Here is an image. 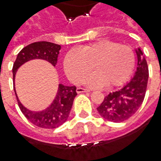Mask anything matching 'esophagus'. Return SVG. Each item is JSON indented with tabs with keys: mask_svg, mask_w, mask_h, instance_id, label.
Here are the masks:
<instances>
[{
	"mask_svg": "<svg viewBox=\"0 0 161 161\" xmlns=\"http://www.w3.org/2000/svg\"><path fill=\"white\" fill-rule=\"evenodd\" d=\"M90 92V90H88V89L81 88V87H79V88L77 89V93H84V92Z\"/></svg>",
	"mask_w": 161,
	"mask_h": 161,
	"instance_id": "1",
	"label": "esophagus"
}]
</instances>
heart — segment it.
Instances as JSON below:
<instances>
[{"label":"heart","instance_id":"obj_1","mask_svg":"<svg viewBox=\"0 0 161 161\" xmlns=\"http://www.w3.org/2000/svg\"><path fill=\"white\" fill-rule=\"evenodd\" d=\"M64 69L75 84H81L92 65L95 72L85 80L91 87H114L124 84L133 71L135 54L131 47L111 40H99L79 49H71L64 57Z\"/></svg>","mask_w":161,"mask_h":161}]
</instances>
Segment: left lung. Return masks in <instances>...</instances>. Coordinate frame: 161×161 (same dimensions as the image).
Instances as JSON below:
<instances>
[{
    "label": "left lung",
    "instance_id": "obj_1",
    "mask_svg": "<svg viewBox=\"0 0 161 161\" xmlns=\"http://www.w3.org/2000/svg\"><path fill=\"white\" fill-rule=\"evenodd\" d=\"M138 66L135 75L123 88L111 92L97 108L101 117L108 121L119 123L130 119L143 103L148 81V66L141 49H136Z\"/></svg>",
    "mask_w": 161,
    "mask_h": 161
}]
</instances>
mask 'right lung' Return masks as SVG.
Returning <instances> with one entry per match:
<instances>
[{
    "instance_id": "right-lung-1",
    "label": "right lung",
    "mask_w": 161,
    "mask_h": 161,
    "mask_svg": "<svg viewBox=\"0 0 161 161\" xmlns=\"http://www.w3.org/2000/svg\"><path fill=\"white\" fill-rule=\"evenodd\" d=\"M60 49V45L44 41L33 42L24 47L17 55L13 65L14 84L15 73L19 67L25 64L26 62L33 59H42L50 63L53 66H56ZM14 90L17 98L18 105L23 115L35 125L46 129L59 127L66 122L69 118L74 98L77 94L76 86H65L60 84L58 85L56 97L49 107L41 112H33L22 105L20 100L18 99L14 87Z\"/></svg>"
}]
</instances>
